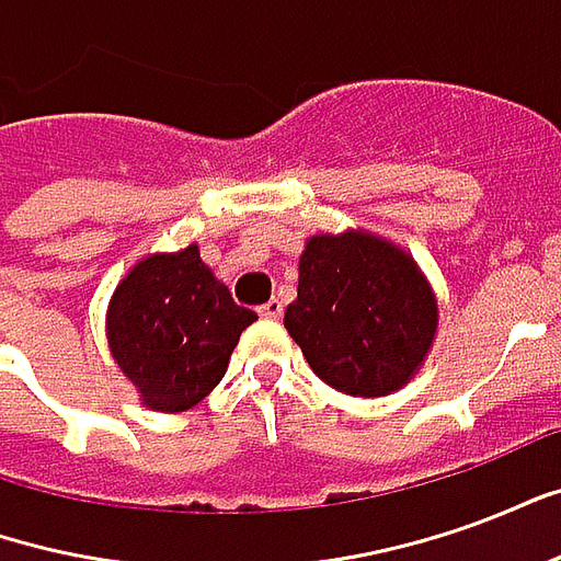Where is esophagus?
<instances>
[{
  "label": "esophagus",
  "instance_id": "esophagus-1",
  "mask_svg": "<svg viewBox=\"0 0 561 561\" xmlns=\"http://www.w3.org/2000/svg\"><path fill=\"white\" fill-rule=\"evenodd\" d=\"M282 312H285V306H282L279 297H273L264 306H257V316L261 318H282Z\"/></svg>",
  "mask_w": 561,
  "mask_h": 561
}]
</instances>
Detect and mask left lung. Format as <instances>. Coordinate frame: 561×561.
Listing matches in <instances>:
<instances>
[{"label": "left lung", "mask_w": 561, "mask_h": 561, "mask_svg": "<svg viewBox=\"0 0 561 561\" xmlns=\"http://www.w3.org/2000/svg\"><path fill=\"white\" fill-rule=\"evenodd\" d=\"M285 328L321 381L348 397L409 385L433 345L438 304L412 255L364 231L318 233L300 255Z\"/></svg>", "instance_id": "obj_1"}]
</instances>
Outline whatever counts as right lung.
Here are the masks:
<instances>
[{
	"mask_svg": "<svg viewBox=\"0 0 561 561\" xmlns=\"http://www.w3.org/2000/svg\"><path fill=\"white\" fill-rule=\"evenodd\" d=\"M255 318L233 304L192 243L128 270L107 306V342L147 409L185 412L219 385Z\"/></svg>",
	"mask_w": 561,
	"mask_h": 561,
	"instance_id": "obj_1",
	"label": "right lung"
}]
</instances>
